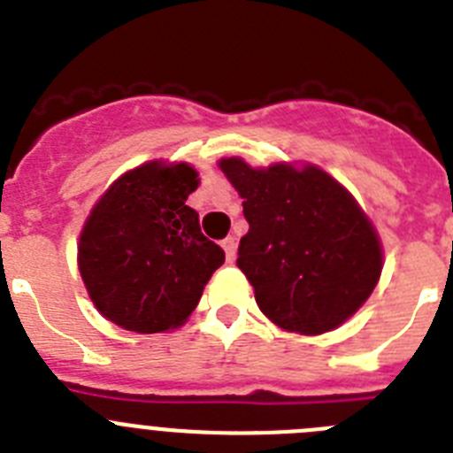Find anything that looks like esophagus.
I'll return each instance as SVG.
<instances>
[{
    "label": "esophagus",
    "instance_id": "obj_1",
    "mask_svg": "<svg viewBox=\"0 0 453 453\" xmlns=\"http://www.w3.org/2000/svg\"><path fill=\"white\" fill-rule=\"evenodd\" d=\"M222 247H224V254H226V261L234 263L235 261V238H234V235L224 238Z\"/></svg>",
    "mask_w": 453,
    "mask_h": 453
}]
</instances>
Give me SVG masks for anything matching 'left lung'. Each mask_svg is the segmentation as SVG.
I'll return each mask as SVG.
<instances>
[{
    "mask_svg": "<svg viewBox=\"0 0 453 453\" xmlns=\"http://www.w3.org/2000/svg\"><path fill=\"white\" fill-rule=\"evenodd\" d=\"M219 167L245 199L238 267L263 313L306 335L351 318L379 281L381 245L349 192L315 165L254 170L224 158Z\"/></svg>",
    "mask_w": 453,
    "mask_h": 453,
    "instance_id": "1",
    "label": "left lung"
}]
</instances>
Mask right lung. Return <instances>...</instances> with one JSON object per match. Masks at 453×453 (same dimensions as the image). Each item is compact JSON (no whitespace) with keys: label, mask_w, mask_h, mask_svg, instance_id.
<instances>
[{"label":"right lung","mask_w":453,"mask_h":453,"mask_svg":"<svg viewBox=\"0 0 453 453\" xmlns=\"http://www.w3.org/2000/svg\"><path fill=\"white\" fill-rule=\"evenodd\" d=\"M186 163H147L104 192L83 226L79 272L99 313L135 334L177 329L202 297L224 251L186 206L197 190Z\"/></svg>","instance_id":"1"}]
</instances>
